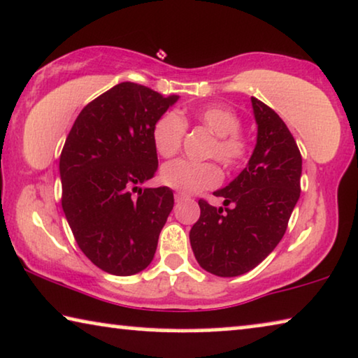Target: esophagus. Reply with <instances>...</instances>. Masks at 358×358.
<instances>
[{
	"mask_svg": "<svg viewBox=\"0 0 358 358\" xmlns=\"http://www.w3.org/2000/svg\"><path fill=\"white\" fill-rule=\"evenodd\" d=\"M174 199H176V201H180V200H184V199H185V194H182V192H176Z\"/></svg>",
	"mask_w": 358,
	"mask_h": 358,
	"instance_id": "34e87169",
	"label": "esophagus"
}]
</instances>
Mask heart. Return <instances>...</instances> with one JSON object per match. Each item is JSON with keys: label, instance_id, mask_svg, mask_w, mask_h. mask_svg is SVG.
Returning <instances> with one entry per match:
<instances>
[{"label": "heart", "instance_id": "heart-1", "mask_svg": "<svg viewBox=\"0 0 358 358\" xmlns=\"http://www.w3.org/2000/svg\"><path fill=\"white\" fill-rule=\"evenodd\" d=\"M192 116L211 134H215L210 157H216L226 166H237L247 158L250 143L239 131L241 117L234 110L221 105H210L195 110ZM185 131L187 122L179 113L166 111L159 116L152 129V142L159 157H174L182 145ZM159 179L168 187L194 194L220 184L221 171L211 162L199 163L190 159H174L162 168Z\"/></svg>", "mask_w": 358, "mask_h": 358}]
</instances>
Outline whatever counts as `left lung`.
I'll list each match as a JSON object with an SVG mask.
<instances>
[{
	"label": "left lung",
	"mask_w": 358,
	"mask_h": 358,
	"mask_svg": "<svg viewBox=\"0 0 358 358\" xmlns=\"http://www.w3.org/2000/svg\"><path fill=\"white\" fill-rule=\"evenodd\" d=\"M252 108L258 131L247 168L213 192L224 199V208L199 200L200 217L189 234L199 265L221 278L241 276L265 260L300 196L302 157L291 131L255 96Z\"/></svg>",
	"instance_id": "obj_1"
}]
</instances>
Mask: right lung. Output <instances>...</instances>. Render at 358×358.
<instances>
[{"label": "right lung", "instance_id": "obj_1", "mask_svg": "<svg viewBox=\"0 0 358 358\" xmlns=\"http://www.w3.org/2000/svg\"><path fill=\"white\" fill-rule=\"evenodd\" d=\"M178 98L121 82L80 111L66 138L63 211L77 245L103 271L131 276L153 260L174 195L138 185L158 169L153 124Z\"/></svg>", "mask_w": 358, "mask_h": 358}]
</instances>
